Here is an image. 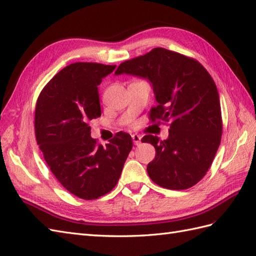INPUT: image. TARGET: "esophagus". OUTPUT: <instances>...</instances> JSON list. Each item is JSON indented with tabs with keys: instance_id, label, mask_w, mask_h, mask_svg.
<instances>
[{
	"instance_id": "esophagus-1",
	"label": "esophagus",
	"mask_w": 256,
	"mask_h": 256,
	"mask_svg": "<svg viewBox=\"0 0 256 256\" xmlns=\"http://www.w3.org/2000/svg\"><path fill=\"white\" fill-rule=\"evenodd\" d=\"M140 135H138V134H133L132 135V140H133V142L135 145H138L140 142Z\"/></svg>"
}]
</instances>
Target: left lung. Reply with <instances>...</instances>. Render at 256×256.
<instances>
[{"mask_svg":"<svg viewBox=\"0 0 256 256\" xmlns=\"http://www.w3.org/2000/svg\"><path fill=\"white\" fill-rule=\"evenodd\" d=\"M114 74L150 82L158 102L150 118L171 122L167 140L142 138L156 150L155 159L147 164L150 179L169 190L195 186L210 168L222 134L220 101L210 73L192 58L155 48L121 63Z\"/></svg>","mask_w":256,"mask_h":256,"instance_id":"1","label":"left lung"}]
</instances>
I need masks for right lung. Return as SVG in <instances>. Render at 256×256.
I'll use <instances>...</instances> for the list:
<instances>
[{
  "label": "right lung",
  "instance_id": "1",
  "mask_svg": "<svg viewBox=\"0 0 256 256\" xmlns=\"http://www.w3.org/2000/svg\"><path fill=\"white\" fill-rule=\"evenodd\" d=\"M114 68L70 64L44 86L36 104V140L46 162L56 180L82 200H96L116 186L133 147L124 132L106 146L90 136L89 122L101 116L97 86Z\"/></svg>",
  "mask_w": 256,
  "mask_h": 256
}]
</instances>
